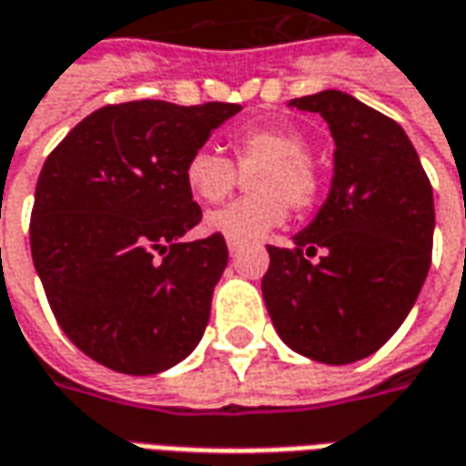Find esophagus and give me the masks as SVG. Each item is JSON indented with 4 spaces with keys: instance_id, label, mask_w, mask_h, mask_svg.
<instances>
[{
    "instance_id": "esophagus-1",
    "label": "esophagus",
    "mask_w": 466,
    "mask_h": 466,
    "mask_svg": "<svg viewBox=\"0 0 466 466\" xmlns=\"http://www.w3.org/2000/svg\"><path fill=\"white\" fill-rule=\"evenodd\" d=\"M226 243H228V253H230V256H236L238 250H240V238L228 236V238H226Z\"/></svg>"
}]
</instances>
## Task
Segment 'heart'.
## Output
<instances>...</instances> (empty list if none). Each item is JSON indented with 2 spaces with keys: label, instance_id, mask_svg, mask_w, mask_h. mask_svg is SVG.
<instances>
[{
  "label": "heart",
  "instance_id": "heart-1",
  "mask_svg": "<svg viewBox=\"0 0 466 466\" xmlns=\"http://www.w3.org/2000/svg\"><path fill=\"white\" fill-rule=\"evenodd\" d=\"M253 196L210 213L206 226L233 238L263 236L283 226L288 208L303 216L320 200L322 181L308 156V141L293 126H248L230 138V158L213 148H198L183 163V181L200 203L216 206L236 191L240 173Z\"/></svg>",
  "mask_w": 466,
  "mask_h": 466
}]
</instances>
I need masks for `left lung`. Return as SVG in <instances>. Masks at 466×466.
Here are the masks:
<instances>
[{"instance_id": "left-lung-1", "label": "left lung", "mask_w": 466, "mask_h": 466, "mask_svg": "<svg viewBox=\"0 0 466 466\" xmlns=\"http://www.w3.org/2000/svg\"><path fill=\"white\" fill-rule=\"evenodd\" d=\"M335 138L330 196L293 248L268 246L263 298L288 348L348 365L385 345L432 263V183L402 126L342 91L295 98ZM322 249L318 261L309 258Z\"/></svg>"}]
</instances>
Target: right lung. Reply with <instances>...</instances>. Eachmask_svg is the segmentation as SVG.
Masks as SVG:
<instances>
[{
  "instance_id": "add662e5",
  "label": "right lung",
  "mask_w": 466,
  "mask_h": 466,
  "mask_svg": "<svg viewBox=\"0 0 466 466\" xmlns=\"http://www.w3.org/2000/svg\"><path fill=\"white\" fill-rule=\"evenodd\" d=\"M238 104H108L79 121L34 191L29 246L54 318L76 348L124 375L188 358L208 325L228 246L183 243L203 213L183 163Z\"/></svg>"
}]
</instances>
